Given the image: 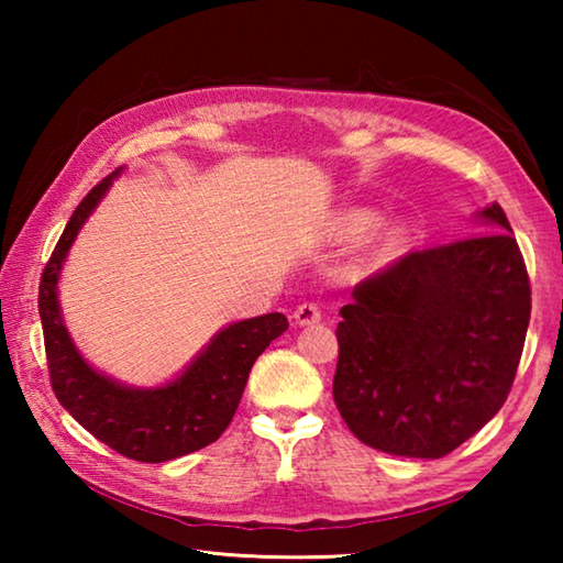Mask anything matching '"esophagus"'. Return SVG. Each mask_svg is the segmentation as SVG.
Segmentation results:
<instances>
[{
	"label": "esophagus",
	"mask_w": 563,
	"mask_h": 563,
	"mask_svg": "<svg viewBox=\"0 0 563 563\" xmlns=\"http://www.w3.org/2000/svg\"><path fill=\"white\" fill-rule=\"evenodd\" d=\"M292 318H295V322H298V325L305 328V325H316V322H320L322 312L318 308V302H302V305H298V308H295Z\"/></svg>",
	"instance_id": "34e87169"
}]
</instances>
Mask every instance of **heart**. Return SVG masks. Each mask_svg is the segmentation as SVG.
<instances>
[{"label":"heart","mask_w":563,"mask_h":563,"mask_svg":"<svg viewBox=\"0 0 563 563\" xmlns=\"http://www.w3.org/2000/svg\"><path fill=\"white\" fill-rule=\"evenodd\" d=\"M375 221H377V216L373 211H365V208H352V211H347L340 218V233L345 238H360L375 225ZM399 241H402V231H399L397 225H387L385 231L375 238V243L369 245L365 263L369 265V268H379V265H385L397 253Z\"/></svg>","instance_id":"b5f03b06"}]
</instances>
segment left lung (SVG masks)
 <instances>
[{"label": "left lung", "mask_w": 563, "mask_h": 563, "mask_svg": "<svg viewBox=\"0 0 563 563\" xmlns=\"http://www.w3.org/2000/svg\"><path fill=\"white\" fill-rule=\"evenodd\" d=\"M476 218L487 233L407 253L340 310L332 397L350 432L379 452L440 460L509 395L529 275L501 206Z\"/></svg>", "instance_id": "obj_1"}]
</instances>
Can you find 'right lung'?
<instances>
[{"mask_svg": "<svg viewBox=\"0 0 563 563\" xmlns=\"http://www.w3.org/2000/svg\"><path fill=\"white\" fill-rule=\"evenodd\" d=\"M117 176L119 170H113L93 186L66 223L40 283V318L52 389L66 412L119 454L158 464L203 450L225 432L253 362L288 330V318L268 312L231 322L216 332L184 373L158 387H131L93 369L64 325L59 278L71 243Z\"/></svg>", "mask_w": 563, "mask_h": 563, "instance_id": "add662e5", "label": "right lung"}]
</instances>
